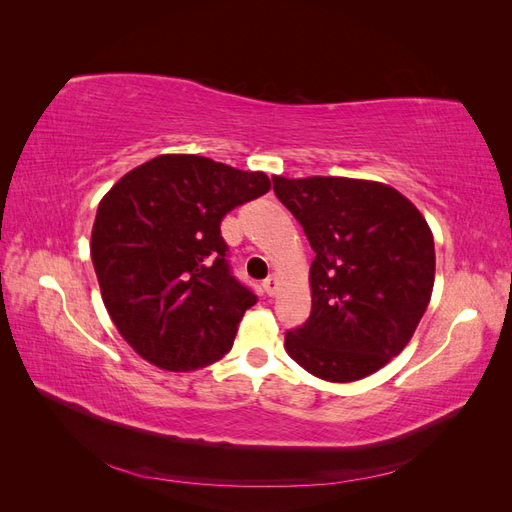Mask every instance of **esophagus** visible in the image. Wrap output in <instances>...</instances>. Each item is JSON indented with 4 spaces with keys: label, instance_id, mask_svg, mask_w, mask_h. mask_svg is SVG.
I'll use <instances>...</instances> for the list:
<instances>
[{
    "label": "esophagus",
    "instance_id": "esophagus-1",
    "mask_svg": "<svg viewBox=\"0 0 512 512\" xmlns=\"http://www.w3.org/2000/svg\"><path fill=\"white\" fill-rule=\"evenodd\" d=\"M262 290H265L267 297H273L275 290H277V277L275 275H269L265 282H262Z\"/></svg>",
    "mask_w": 512,
    "mask_h": 512
}]
</instances>
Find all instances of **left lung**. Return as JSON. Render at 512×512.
I'll return each mask as SVG.
<instances>
[{
    "label": "left lung",
    "mask_w": 512,
    "mask_h": 512,
    "mask_svg": "<svg viewBox=\"0 0 512 512\" xmlns=\"http://www.w3.org/2000/svg\"><path fill=\"white\" fill-rule=\"evenodd\" d=\"M275 196L316 252L312 314L288 331L292 361L327 382H354L408 346L436 277L423 213L395 188L350 177L273 175Z\"/></svg>",
    "instance_id": "left-lung-1"
}]
</instances>
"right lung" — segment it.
<instances>
[{"mask_svg": "<svg viewBox=\"0 0 512 512\" xmlns=\"http://www.w3.org/2000/svg\"><path fill=\"white\" fill-rule=\"evenodd\" d=\"M271 190L265 173L162 153L98 205L91 260L119 335L166 371L211 365L232 348L256 294L230 275L224 215Z\"/></svg>", "mask_w": 512, "mask_h": 512, "instance_id": "add662e5", "label": "right lung"}]
</instances>
